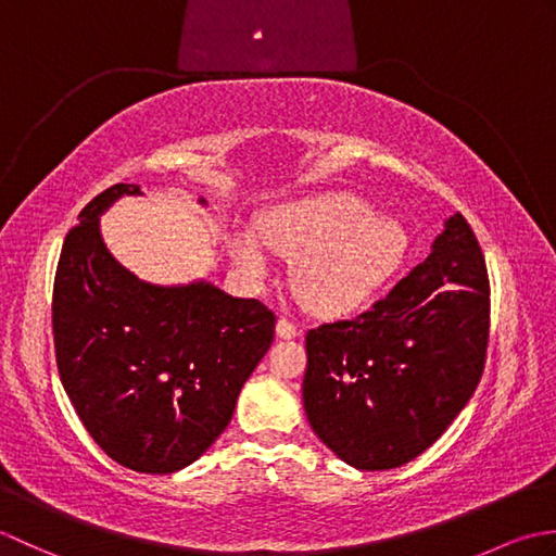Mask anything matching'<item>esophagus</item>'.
<instances>
[{"label": "esophagus", "instance_id": "obj_1", "mask_svg": "<svg viewBox=\"0 0 556 556\" xmlns=\"http://www.w3.org/2000/svg\"><path fill=\"white\" fill-rule=\"evenodd\" d=\"M277 337H279V339H293V337H299V327L293 325L291 320H287V317H279V320H277Z\"/></svg>", "mask_w": 556, "mask_h": 556}]
</instances>
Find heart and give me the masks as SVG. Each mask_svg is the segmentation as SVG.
<instances>
[{"label":"heart","mask_w":556,"mask_h":556,"mask_svg":"<svg viewBox=\"0 0 556 556\" xmlns=\"http://www.w3.org/2000/svg\"><path fill=\"white\" fill-rule=\"evenodd\" d=\"M260 235L239 229L229 253L245 277H267V251L293 260L291 285L315 313L361 308L404 263L408 236L392 217L353 193H320L267 210Z\"/></svg>","instance_id":"heart-1"}]
</instances>
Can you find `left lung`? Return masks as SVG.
Segmentation results:
<instances>
[{
	"mask_svg": "<svg viewBox=\"0 0 556 556\" xmlns=\"http://www.w3.org/2000/svg\"><path fill=\"white\" fill-rule=\"evenodd\" d=\"M488 337L485 255L456 212L432 253L370 311L305 334L313 432L358 470L408 464L473 396Z\"/></svg>",
	"mask_w": 556,
	"mask_h": 556,
	"instance_id": "obj_1",
	"label": "left lung"
}]
</instances>
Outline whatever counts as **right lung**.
Segmentation results:
<instances>
[{
	"label": "right lung",
	"instance_id": "right-lung-1",
	"mask_svg": "<svg viewBox=\"0 0 556 556\" xmlns=\"http://www.w3.org/2000/svg\"><path fill=\"white\" fill-rule=\"evenodd\" d=\"M122 195L140 188L114 184L92 198L64 239L52 293L56 368L102 452L164 476L227 430L277 317L207 281L155 287L134 277L100 236V215Z\"/></svg>",
	"mask_w": 556,
	"mask_h": 556
}]
</instances>
